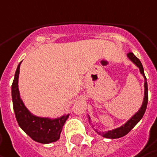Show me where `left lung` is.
<instances>
[{
  "mask_svg": "<svg viewBox=\"0 0 157 157\" xmlns=\"http://www.w3.org/2000/svg\"><path fill=\"white\" fill-rule=\"evenodd\" d=\"M128 58L140 70V73L143 75L144 78H145V84H144V87H145V93H144V100H143V103H142V106L141 108H139V110L128 120L127 123H125L123 126L119 127L117 128H115V129H112V130H109L107 132H98L96 129V132L98 134V135H101L103 137H106V138H110V139H116V138H119V137H122L124 136H126L127 134H128L134 127L142 119L145 112H146V109H147V101H148V88H147V78L145 76V73H144V69H143V66H142V63L141 61L134 55L133 52H129L128 53ZM88 121H90V117L88 116Z\"/></svg>",
  "mask_w": 157,
  "mask_h": 157,
  "instance_id": "8db88e82",
  "label": "left lung"
}]
</instances>
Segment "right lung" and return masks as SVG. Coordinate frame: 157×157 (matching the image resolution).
<instances>
[{"mask_svg":"<svg viewBox=\"0 0 157 157\" xmlns=\"http://www.w3.org/2000/svg\"><path fill=\"white\" fill-rule=\"evenodd\" d=\"M18 65L14 79L11 85V98L13 110L17 122L21 128L30 138L34 141L41 144H49L56 142L60 137V133L62 131L63 126L68 119L69 114L63 115L58 118H49V117H40L34 116L25 107L23 101L21 98L20 91L18 88L20 66Z\"/></svg>","mask_w":157,"mask_h":157,"instance_id":"1","label":"right lung"}]
</instances>
